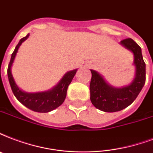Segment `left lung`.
I'll return each instance as SVG.
<instances>
[{"instance_id":"left-lung-1","label":"left lung","mask_w":153,"mask_h":153,"mask_svg":"<svg viewBox=\"0 0 153 153\" xmlns=\"http://www.w3.org/2000/svg\"><path fill=\"white\" fill-rule=\"evenodd\" d=\"M120 44L131 51L134 55L136 74L130 84L116 88L108 84L97 71L91 70L92 74L90 83L91 101L95 108L105 112L119 111L128 107L136 100L145 83L146 71L141 48L131 38L123 39Z\"/></svg>"}]
</instances>
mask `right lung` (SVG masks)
Instances as JSON below:
<instances>
[{
  "label": "right lung",
  "instance_id": "add662e5",
  "mask_svg": "<svg viewBox=\"0 0 153 153\" xmlns=\"http://www.w3.org/2000/svg\"><path fill=\"white\" fill-rule=\"evenodd\" d=\"M29 36H30V33H28L25 37L22 38L19 41L17 46L15 47L14 51L12 53L11 59L9 62L8 71H7L9 84L15 97L26 108L36 112H49L62 104V102L66 99V91H67L68 86L71 82L72 79L76 74L78 70L75 69L66 73L58 84L47 91L37 92V93H27V92L22 91L15 82L14 79L12 74L11 67L20 45H22V43L24 41L29 38Z\"/></svg>",
  "mask_w": 153,
  "mask_h": 153
}]
</instances>
